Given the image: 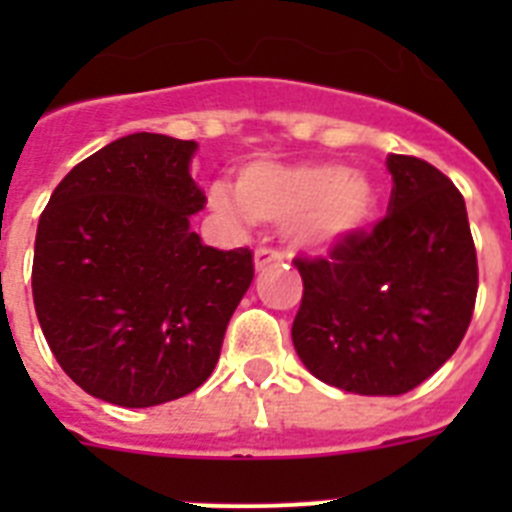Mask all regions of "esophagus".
<instances>
[{"label":"esophagus","instance_id":"obj_1","mask_svg":"<svg viewBox=\"0 0 512 512\" xmlns=\"http://www.w3.org/2000/svg\"><path fill=\"white\" fill-rule=\"evenodd\" d=\"M282 259V253L274 251V248H259V251L253 253V266H256V269H264V266L269 264H279Z\"/></svg>","mask_w":512,"mask_h":512}]
</instances>
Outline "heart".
<instances>
[{
    "label": "heart",
    "instance_id": "obj_1",
    "mask_svg": "<svg viewBox=\"0 0 512 512\" xmlns=\"http://www.w3.org/2000/svg\"><path fill=\"white\" fill-rule=\"evenodd\" d=\"M210 205L230 220L253 217L259 223L282 225L292 248L328 251L366 228L377 210V189L364 171L330 161H256L238 171L235 194L215 184Z\"/></svg>",
    "mask_w": 512,
    "mask_h": 512
}]
</instances>
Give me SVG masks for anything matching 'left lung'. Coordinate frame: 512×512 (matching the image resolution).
Instances as JSON below:
<instances>
[{"label": "left lung", "mask_w": 512, "mask_h": 512, "mask_svg": "<svg viewBox=\"0 0 512 512\" xmlns=\"http://www.w3.org/2000/svg\"><path fill=\"white\" fill-rule=\"evenodd\" d=\"M392 197L372 233L302 261L292 343L307 372L354 395H405L451 359L477 300L459 189L436 166L387 156Z\"/></svg>", "instance_id": "obj_1"}]
</instances>
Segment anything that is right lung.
I'll list each match as a JSON object with an SVG mask.
<instances>
[{"instance_id":"1","label":"right lung","mask_w":512,"mask_h":512,"mask_svg":"<svg viewBox=\"0 0 512 512\" xmlns=\"http://www.w3.org/2000/svg\"><path fill=\"white\" fill-rule=\"evenodd\" d=\"M194 140L117 138L63 176L40 215L38 323L61 369L92 397L153 408L205 382L253 279L248 248L205 246L189 217L205 192Z\"/></svg>"}]
</instances>
